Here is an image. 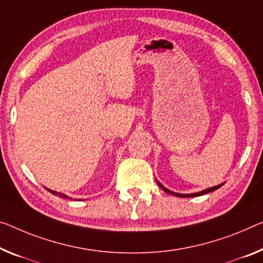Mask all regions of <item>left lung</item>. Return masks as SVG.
<instances>
[{
	"instance_id": "left-lung-1",
	"label": "left lung",
	"mask_w": 263,
	"mask_h": 263,
	"mask_svg": "<svg viewBox=\"0 0 263 263\" xmlns=\"http://www.w3.org/2000/svg\"><path fill=\"white\" fill-rule=\"evenodd\" d=\"M156 182H157V184L160 185L161 188H162V191H164L165 193L171 194V195H174V196H179V197H194V196H201V195H204V194H208V193H211V192L216 191V189H219V188L221 187V185H223V184H224V182H223V183H221V184H217V185H215V187L207 188V189H204V191H202V192H197V193H193V194H180V193H174V192H172V191H169L168 188H165L164 185L161 184L157 180H156Z\"/></svg>"
}]
</instances>
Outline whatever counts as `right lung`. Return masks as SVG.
<instances>
[{
	"label": "right lung",
	"instance_id": "obj_1",
	"mask_svg": "<svg viewBox=\"0 0 263 263\" xmlns=\"http://www.w3.org/2000/svg\"><path fill=\"white\" fill-rule=\"evenodd\" d=\"M48 189V188H47ZM48 192H50L51 194H54V195H56V196H59V197H62V199H70L71 200V197H69V196H67L66 194H63V193H60V192H55V191H51V189H48Z\"/></svg>",
	"mask_w": 263,
	"mask_h": 263
}]
</instances>
